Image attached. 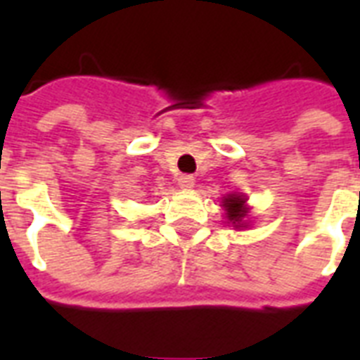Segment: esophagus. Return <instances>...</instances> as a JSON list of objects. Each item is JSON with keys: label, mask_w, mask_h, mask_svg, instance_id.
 Here are the masks:
<instances>
[{"label": "esophagus", "mask_w": 360, "mask_h": 360, "mask_svg": "<svg viewBox=\"0 0 360 360\" xmlns=\"http://www.w3.org/2000/svg\"><path fill=\"white\" fill-rule=\"evenodd\" d=\"M194 177L192 175H179V179H177V185L181 186V188H185V191H191V188H194Z\"/></svg>", "instance_id": "1"}]
</instances>
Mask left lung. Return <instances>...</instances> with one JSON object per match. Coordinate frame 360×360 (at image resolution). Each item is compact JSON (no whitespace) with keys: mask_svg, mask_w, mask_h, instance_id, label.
<instances>
[{"mask_svg":"<svg viewBox=\"0 0 360 360\" xmlns=\"http://www.w3.org/2000/svg\"><path fill=\"white\" fill-rule=\"evenodd\" d=\"M245 203L246 200L243 196H239V194H230L222 202V207L226 209V219L230 220L236 228H246V222H243V219L248 213V207H246Z\"/></svg>","mask_w":360,"mask_h":360,"instance_id":"8db88e82","label":"left lung"}]
</instances>
